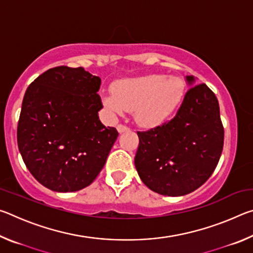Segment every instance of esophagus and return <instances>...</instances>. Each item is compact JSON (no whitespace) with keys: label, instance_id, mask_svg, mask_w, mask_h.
I'll list each match as a JSON object with an SVG mask.
<instances>
[{"label":"esophagus","instance_id":"obj_1","mask_svg":"<svg viewBox=\"0 0 253 253\" xmlns=\"http://www.w3.org/2000/svg\"><path fill=\"white\" fill-rule=\"evenodd\" d=\"M117 130L122 134V132H125V131L129 130V128H128L127 126H125V125H122V124H121V125L117 126Z\"/></svg>","mask_w":253,"mask_h":253}]
</instances>
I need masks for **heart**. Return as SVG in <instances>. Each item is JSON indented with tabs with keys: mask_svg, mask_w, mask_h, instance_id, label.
<instances>
[{
	"mask_svg": "<svg viewBox=\"0 0 253 253\" xmlns=\"http://www.w3.org/2000/svg\"><path fill=\"white\" fill-rule=\"evenodd\" d=\"M185 93V84L176 76L148 75L117 81L113 92L104 93L106 108L122 115L132 110L143 126H156L176 111Z\"/></svg>",
	"mask_w": 253,
	"mask_h": 253,
	"instance_id": "b5f03b06",
	"label": "heart"
}]
</instances>
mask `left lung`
Returning <instances> with one entry per match:
<instances>
[{
  "mask_svg": "<svg viewBox=\"0 0 253 253\" xmlns=\"http://www.w3.org/2000/svg\"><path fill=\"white\" fill-rule=\"evenodd\" d=\"M186 81L192 85L194 77ZM137 135L135 166L145 185L162 195L191 193L211 176L223 149L219 101L205 84L193 85L173 119Z\"/></svg>",
  "mask_w": 253,
  "mask_h": 253,
  "instance_id": "8db88e82",
  "label": "left lung"
}]
</instances>
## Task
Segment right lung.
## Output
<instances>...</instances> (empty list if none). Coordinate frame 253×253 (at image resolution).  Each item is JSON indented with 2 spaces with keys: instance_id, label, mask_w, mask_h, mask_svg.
Here are the masks:
<instances>
[{
  "instance_id": "1",
  "label": "right lung",
  "mask_w": 253,
  "mask_h": 253,
  "mask_svg": "<svg viewBox=\"0 0 253 253\" xmlns=\"http://www.w3.org/2000/svg\"><path fill=\"white\" fill-rule=\"evenodd\" d=\"M101 80L84 68L60 66L29 85L18 124V146L33 177L55 192H76L104 168L118 131L99 121Z\"/></svg>"
}]
</instances>
